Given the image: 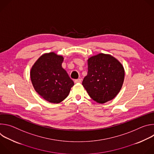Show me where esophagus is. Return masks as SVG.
<instances>
[{
    "label": "esophagus",
    "mask_w": 154,
    "mask_h": 154,
    "mask_svg": "<svg viewBox=\"0 0 154 154\" xmlns=\"http://www.w3.org/2000/svg\"><path fill=\"white\" fill-rule=\"evenodd\" d=\"M82 82V80L80 79L75 80V83H81Z\"/></svg>",
    "instance_id": "34e87169"
}]
</instances>
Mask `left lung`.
Instances as JSON below:
<instances>
[{
    "label": "left lung",
    "instance_id": "obj_1",
    "mask_svg": "<svg viewBox=\"0 0 154 154\" xmlns=\"http://www.w3.org/2000/svg\"><path fill=\"white\" fill-rule=\"evenodd\" d=\"M122 64L113 56L99 54L88 60V74L82 85L90 97L99 103L114 99L124 80Z\"/></svg>",
    "mask_w": 154,
    "mask_h": 154
}]
</instances>
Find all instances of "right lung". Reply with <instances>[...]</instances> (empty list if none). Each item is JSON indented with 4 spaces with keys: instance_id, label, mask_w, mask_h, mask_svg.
<instances>
[{
    "instance_id": "add662e5",
    "label": "right lung",
    "mask_w": 154,
    "mask_h": 154,
    "mask_svg": "<svg viewBox=\"0 0 154 154\" xmlns=\"http://www.w3.org/2000/svg\"><path fill=\"white\" fill-rule=\"evenodd\" d=\"M63 57L45 54L35 63L30 79L35 91L46 100L58 103L66 98L74 83L61 66Z\"/></svg>"
}]
</instances>
